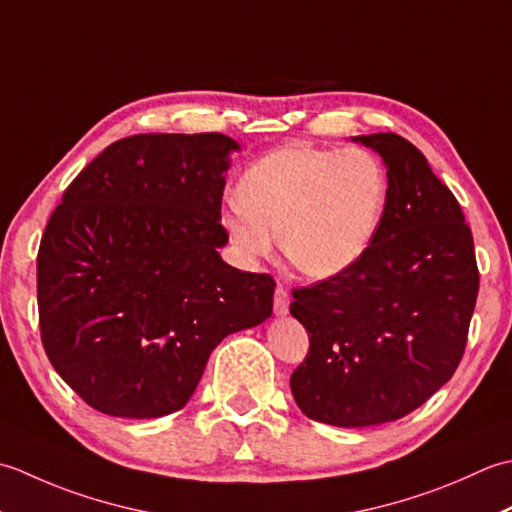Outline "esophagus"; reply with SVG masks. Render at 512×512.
Wrapping results in <instances>:
<instances>
[{"label": "esophagus", "instance_id": "obj_1", "mask_svg": "<svg viewBox=\"0 0 512 512\" xmlns=\"http://www.w3.org/2000/svg\"><path fill=\"white\" fill-rule=\"evenodd\" d=\"M274 311H276V316H285L289 311V294L283 287H278L274 294Z\"/></svg>", "mask_w": 512, "mask_h": 512}]
</instances>
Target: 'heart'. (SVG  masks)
<instances>
[{
	"label": "heart",
	"mask_w": 512,
	"mask_h": 512,
	"mask_svg": "<svg viewBox=\"0 0 512 512\" xmlns=\"http://www.w3.org/2000/svg\"><path fill=\"white\" fill-rule=\"evenodd\" d=\"M236 201L241 210L223 225L247 263L274 256L280 236L302 276L327 280L369 252L387 212L389 176L369 150L287 145L249 165Z\"/></svg>",
	"instance_id": "heart-1"
}]
</instances>
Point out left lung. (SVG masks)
<instances>
[{
	"instance_id": "left-lung-1",
	"label": "left lung",
	"mask_w": 512,
	"mask_h": 512,
	"mask_svg": "<svg viewBox=\"0 0 512 512\" xmlns=\"http://www.w3.org/2000/svg\"><path fill=\"white\" fill-rule=\"evenodd\" d=\"M351 141L382 156L387 212L356 265L291 291L309 353L289 384L311 420L360 429L400 420L451 380L479 274L462 207L426 156L393 132Z\"/></svg>"
}]
</instances>
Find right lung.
<instances>
[{"instance_id":"1","label":"right lung","mask_w":512,"mask_h":512,"mask_svg":"<svg viewBox=\"0 0 512 512\" xmlns=\"http://www.w3.org/2000/svg\"><path fill=\"white\" fill-rule=\"evenodd\" d=\"M232 137L137 134L68 185L37 256L39 327L55 371L92 409H183L229 333L271 316L276 283L218 247Z\"/></svg>"}]
</instances>
